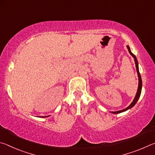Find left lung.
I'll use <instances>...</instances> for the list:
<instances>
[{
  "label": "left lung",
  "mask_w": 155,
  "mask_h": 155,
  "mask_svg": "<svg viewBox=\"0 0 155 155\" xmlns=\"http://www.w3.org/2000/svg\"><path fill=\"white\" fill-rule=\"evenodd\" d=\"M127 48H128V51L129 52V53L130 54V55L132 56L133 58H134L135 60V66H136V70H137V75H138V80H139V84H138V88H137V93H136V95L134 100H133L132 103H130V104L128 107H127V108H125L122 110H120V111H111L112 114H120V113H122V112H124L127 111L128 109H130V108H132L133 107L135 106V104L137 103V102L138 101L139 98H140V94H141V87H142V81H141V75H140V71H139V67H138V61L137 60V58H136V57L134 54H133L132 52L130 51V49L129 48V46H127Z\"/></svg>",
  "instance_id": "1"
}]
</instances>
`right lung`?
I'll return each instance as SVG.
<instances>
[{
    "instance_id": "right-lung-1",
    "label": "right lung",
    "mask_w": 155,
    "mask_h": 155,
    "mask_svg": "<svg viewBox=\"0 0 155 155\" xmlns=\"http://www.w3.org/2000/svg\"><path fill=\"white\" fill-rule=\"evenodd\" d=\"M49 115H48V116H41V117H48Z\"/></svg>"
}]
</instances>
